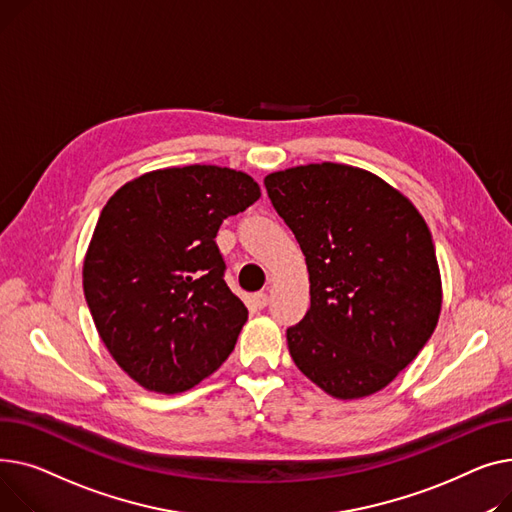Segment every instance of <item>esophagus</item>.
Masks as SVG:
<instances>
[{
	"instance_id": "obj_1",
	"label": "esophagus",
	"mask_w": 512,
	"mask_h": 512,
	"mask_svg": "<svg viewBox=\"0 0 512 512\" xmlns=\"http://www.w3.org/2000/svg\"><path fill=\"white\" fill-rule=\"evenodd\" d=\"M254 306L256 308H266L268 306V293H264V291H258V293H254Z\"/></svg>"
}]
</instances>
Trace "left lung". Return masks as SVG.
I'll return each instance as SVG.
<instances>
[{
  "label": "left lung",
  "mask_w": 512,
  "mask_h": 512,
  "mask_svg": "<svg viewBox=\"0 0 512 512\" xmlns=\"http://www.w3.org/2000/svg\"><path fill=\"white\" fill-rule=\"evenodd\" d=\"M310 273V310L287 328L295 366L324 393L362 399L432 337L442 289L417 208L370 171L314 163L264 177Z\"/></svg>",
  "instance_id": "obj_1"
}]
</instances>
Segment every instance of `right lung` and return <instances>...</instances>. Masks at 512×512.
I'll return each mask as SVG.
<instances>
[{
	"label": "right lung",
	"instance_id": "right-lung-1",
	"mask_svg": "<svg viewBox=\"0 0 512 512\" xmlns=\"http://www.w3.org/2000/svg\"><path fill=\"white\" fill-rule=\"evenodd\" d=\"M258 198L242 171L188 165L136 177L101 210L84 297L105 347L144 388L184 393L233 351L248 310L225 283L215 237Z\"/></svg>",
	"mask_w": 512,
	"mask_h": 512
}]
</instances>
